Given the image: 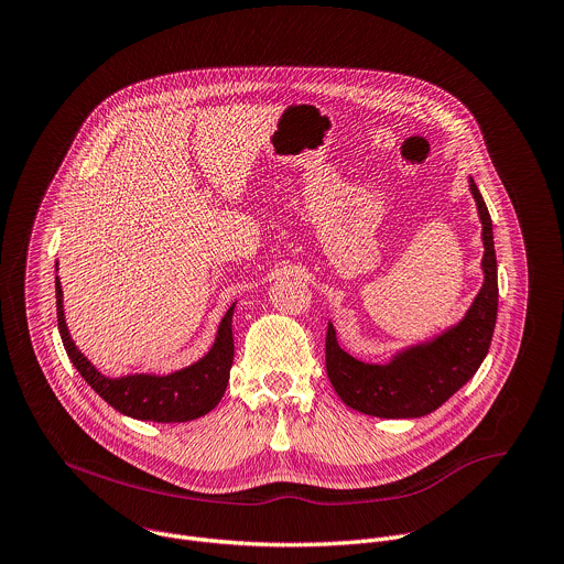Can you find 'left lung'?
Listing matches in <instances>:
<instances>
[{
  "mask_svg": "<svg viewBox=\"0 0 564 564\" xmlns=\"http://www.w3.org/2000/svg\"><path fill=\"white\" fill-rule=\"evenodd\" d=\"M482 221L485 283L467 316L427 345L412 347L388 365H367L336 343L332 323L325 334L327 379L340 401L379 419H416L438 410L480 367L489 351L498 312V270L491 217L474 178L469 181Z\"/></svg>",
  "mask_w": 564,
  "mask_h": 564,
  "instance_id": "obj_1",
  "label": "left lung"
}]
</instances>
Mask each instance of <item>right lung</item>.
<instances>
[{
  "label": "right lung",
  "instance_id": "add662e5",
  "mask_svg": "<svg viewBox=\"0 0 564 564\" xmlns=\"http://www.w3.org/2000/svg\"><path fill=\"white\" fill-rule=\"evenodd\" d=\"M55 294H57V325H59L66 354L77 367V371L86 379V383L110 408H115L117 412L130 419L154 421V423L195 421L217 408V403L221 401L228 388L230 367L235 358V340H232L235 305L226 312L213 349L195 365L167 373V377L134 373V377H123V379H106L104 373H99L70 340V334L64 321L59 279L55 281Z\"/></svg>",
  "mask_w": 564,
  "mask_h": 564
}]
</instances>
